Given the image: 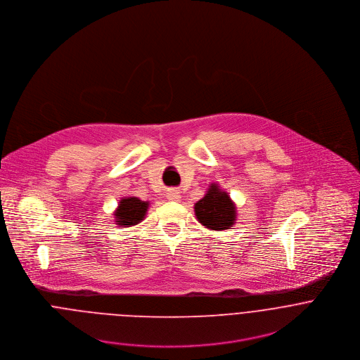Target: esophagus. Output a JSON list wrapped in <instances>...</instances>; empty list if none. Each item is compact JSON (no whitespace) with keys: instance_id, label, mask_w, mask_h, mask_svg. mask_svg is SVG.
Returning <instances> with one entry per match:
<instances>
[{"instance_id":"obj_1","label":"esophagus","mask_w":360,"mask_h":360,"mask_svg":"<svg viewBox=\"0 0 360 360\" xmlns=\"http://www.w3.org/2000/svg\"><path fill=\"white\" fill-rule=\"evenodd\" d=\"M180 198H181V195L177 190H169L167 191V200L169 201H180Z\"/></svg>"}]
</instances>
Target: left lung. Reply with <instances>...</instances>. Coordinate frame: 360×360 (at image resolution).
I'll return each mask as SVG.
<instances>
[{
	"label": "left lung",
	"instance_id": "obj_1",
	"mask_svg": "<svg viewBox=\"0 0 360 360\" xmlns=\"http://www.w3.org/2000/svg\"><path fill=\"white\" fill-rule=\"evenodd\" d=\"M197 220L209 230H229L236 224L237 209L229 193L212 183L205 195L194 205Z\"/></svg>",
	"mask_w": 360,
	"mask_h": 360
}]
</instances>
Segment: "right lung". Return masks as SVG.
I'll return each instance as SVG.
<instances>
[{"label": "right lung", "instance_id": "add662e5", "mask_svg": "<svg viewBox=\"0 0 360 360\" xmlns=\"http://www.w3.org/2000/svg\"><path fill=\"white\" fill-rule=\"evenodd\" d=\"M148 207V201H141L137 197H124L119 201L117 207L113 212L115 223L120 227L136 226L146 219Z\"/></svg>", "mask_w": 360, "mask_h": 360}]
</instances>
